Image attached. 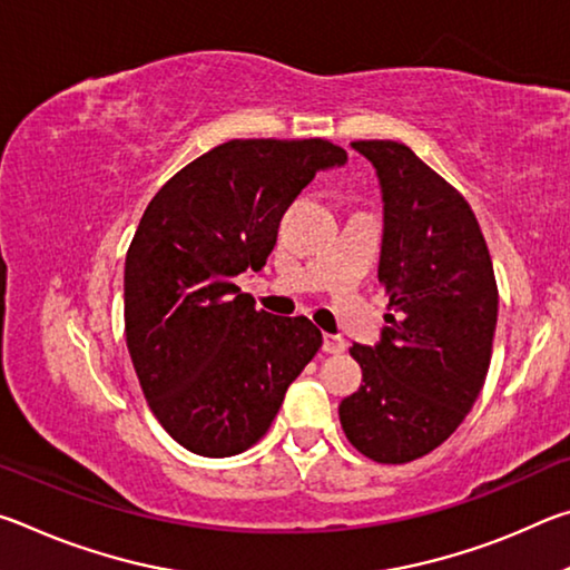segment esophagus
<instances>
[{
	"label": "esophagus",
	"mask_w": 570,
	"mask_h": 570,
	"mask_svg": "<svg viewBox=\"0 0 570 570\" xmlns=\"http://www.w3.org/2000/svg\"><path fill=\"white\" fill-rule=\"evenodd\" d=\"M346 350V342L336 334H324V352L326 354H342Z\"/></svg>",
	"instance_id": "obj_1"
}]
</instances>
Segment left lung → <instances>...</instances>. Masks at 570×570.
Masks as SVG:
<instances>
[{
    "instance_id": "left-lung-1",
    "label": "left lung",
    "mask_w": 570,
    "mask_h": 570,
    "mask_svg": "<svg viewBox=\"0 0 570 570\" xmlns=\"http://www.w3.org/2000/svg\"><path fill=\"white\" fill-rule=\"evenodd\" d=\"M384 200L380 284L392 314L377 346L354 344L360 390L340 404L364 458L404 465L440 448L485 384L498 324L490 250L465 196L394 140H354Z\"/></svg>"
}]
</instances>
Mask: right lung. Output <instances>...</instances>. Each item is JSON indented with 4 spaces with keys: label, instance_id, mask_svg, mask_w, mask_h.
Segmentation results:
<instances>
[{
    "label": "right lung",
    "instance_id": "add662e5",
    "mask_svg": "<svg viewBox=\"0 0 570 570\" xmlns=\"http://www.w3.org/2000/svg\"><path fill=\"white\" fill-rule=\"evenodd\" d=\"M344 160L326 138L228 140L180 168L142 214L125 256V342L150 412L196 455L256 445L320 352L306 316L256 308L236 276L266 264L286 208Z\"/></svg>",
    "mask_w": 570,
    "mask_h": 570
}]
</instances>
